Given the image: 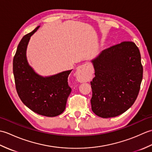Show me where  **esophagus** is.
I'll use <instances>...</instances> for the list:
<instances>
[{"mask_svg": "<svg viewBox=\"0 0 152 152\" xmlns=\"http://www.w3.org/2000/svg\"><path fill=\"white\" fill-rule=\"evenodd\" d=\"M86 64H83V65L78 67V70L76 71L77 78L80 82H86L88 80L89 76V72L86 69Z\"/></svg>", "mask_w": 152, "mask_h": 152, "instance_id": "obj_1", "label": "esophagus"}]
</instances>
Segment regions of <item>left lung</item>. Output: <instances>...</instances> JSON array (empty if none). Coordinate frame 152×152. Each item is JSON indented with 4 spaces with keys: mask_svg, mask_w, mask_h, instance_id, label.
<instances>
[{
    "mask_svg": "<svg viewBox=\"0 0 152 152\" xmlns=\"http://www.w3.org/2000/svg\"><path fill=\"white\" fill-rule=\"evenodd\" d=\"M91 62L95 76L91 82L92 111L103 118L127 111L136 101L142 80L141 56L136 44L123 42L102 51Z\"/></svg>",
    "mask_w": 152,
    "mask_h": 152,
    "instance_id": "left-lung-1",
    "label": "left lung"
}]
</instances>
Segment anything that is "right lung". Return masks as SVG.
Segmentation results:
<instances>
[{"instance_id":"right-lung-1","label":"right lung","mask_w":152,"mask_h":152,"mask_svg":"<svg viewBox=\"0 0 152 152\" xmlns=\"http://www.w3.org/2000/svg\"><path fill=\"white\" fill-rule=\"evenodd\" d=\"M31 33L23 37L13 60L15 88L23 103L37 114L47 117L59 115L65 110L66 101L72 89L68 84V77L72 70L52 76L37 74L28 64L27 48Z\"/></svg>"}]
</instances>
